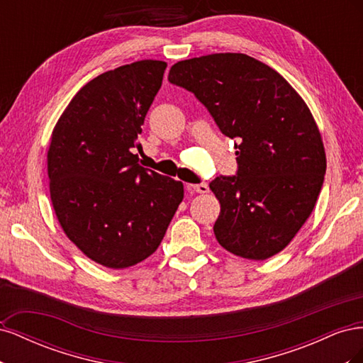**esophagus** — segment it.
<instances>
[{"mask_svg": "<svg viewBox=\"0 0 363 363\" xmlns=\"http://www.w3.org/2000/svg\"><path fill=\"white\" fill-rule=\"evenodd\" d=\"M186 189L189 192H199V194H206L208 192V186L206 183H199V184H188Z\"/></svg>", "mask_w": 363, "mask_h": 363, "instance_id": "esophagus-1", "label": "esophagus"}]
</instances>
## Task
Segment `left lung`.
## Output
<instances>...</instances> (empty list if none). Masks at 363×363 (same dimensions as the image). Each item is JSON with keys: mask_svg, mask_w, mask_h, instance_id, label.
<instances>
[{"mask_svg": "<svg viewBox=\"0 0 363 363\" xmlns=\"http://www.w3.org/2000/svg\"><path fill=\"white\" fill-rule=\"evenodd\" d=\"M168 80L192 92L236 140V174L208 184L221 203L213 225L219 245L251 260L277 255L323 188L325 152L311 111L279 72L247 54L182 60Z\"/></svg>", "mask_w": 363, "mask_h": 363, "instance_id": "obj_1", "label": "left lung"}]
</instances>
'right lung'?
I'll list each match as a JSON object with an SVG mask.
<instances>
[{
    "label": "right lung",
    "mask_w": 363,
    "mask_h": 363,
    "mask_svg": "<svg viewBox=\"0 0 363 363\" xmlns=\"http://www.w3.org/2000/svg\"><path fill=\"white\" fill-rule=\"evenodd\" d=\"M167 63L107 71L77 92L48 150L50 194L63 232L103 267L123 269L157 250L183 183L139 167L135 150Z\"/></svg>",
    "instance_id": "obj_1"
}]
</instances>
